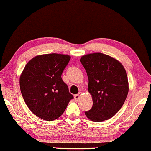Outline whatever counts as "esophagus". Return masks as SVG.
Returning a JSON list of instances; mask_svg holds the SVG:
<instances>
[{
	"label": "esophagus",
	"instance_id": "esophagus-1",
	"mask_svg": "<svg viewBox=\"0 0 151 151\" xmlns=\"http://www.w3.org/2000/svg\"><path fill=\"white\" fill-rule=\"evenodd\" d=\"M81 94H82V92H79L78 94H76V95L74 96V98H75V100H76V101H78L79 99L81 98Z\"/></svg>",
	"mask_w": 151,
	"mask_h": 151
}]
</instances>
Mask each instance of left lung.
<instances>
[{"instance_id": "left-lung-1", "label": "left lung", "mask_w": 151, "mask_h": 151, "mask_svg": "<svg viewBox=\"0 0 151 151\" xmlns=\"http://www.w3.org/2000/svg\"><path fill=\"white\" fill-rule=\"evenodd\" d=\"M81 64L88 76V92L93 106L85 112L94 122L109 120L122 106L129 92L126 70L120 61L111 56L96 52L82 56Z\"/></svg>"}]
</instances>
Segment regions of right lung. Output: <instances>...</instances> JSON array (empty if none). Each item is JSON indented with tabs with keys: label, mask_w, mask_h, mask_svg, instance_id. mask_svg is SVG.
Segmentation results:
<instances>
[{
	"label": "right lung",
	"mask_w": 151,
	"mask_h": 151,
	"mask_svg": "<svg viewBox=\"0 0 151 151\" xmlns=\"http://www.w3.org/2000/svg\"><path fill=\"white\" fill-rule=\"evenodd\" d=\"M70 57L61 54H46L31 59L19 78L24 101L33 114L47 121L63 114L73 99L61 74Z\"/></svg>",
	"instance_id": "obj_1"
}]
</instances>
